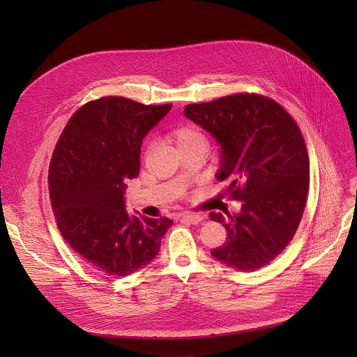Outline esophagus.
I'll use <instances>...</instances> for the list:
<instances>
[{"mask_svg":"<svg viewBox=\"0 0 357 357\" xmlns=\"http://www.w3.org/2000/svg\"><path fill=\"white\" fill-rule=\"evenodd\" d=\"M181 220L192 223V225H199L203 220V216L199 213H186V215L181 216Z\"/></svg>","mask_w":357,"mask_h":357,"instance_id":"obj_1","label":"esophagus"}]
</instances>
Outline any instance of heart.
Wrapping results in <instances>:
<instances>
[{"label":"heart","mask_w":357,"mask_h":357,"mask_svg":"<svg viewBox=\"0 0 357 357\" xmlns=\"http://www.w3.org/2000/svg\"><path fill=\"white\" fill-rule=\"evenodd\" d=\"M172 138H174L175 144L178 145V148L192 144V142H196V141H205L203 139V135L196 128L188 127V126L176 128L172 134Z\"/></svg>","instance_id":"b5f03b06"}]
</instances>
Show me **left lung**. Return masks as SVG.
I'll list each match as a JSON object with an SVG mask.
<instances>
[{"instance_id": "obj_1", "label": "left lung", "mask_w": 357, "mask_h": 357, "mask_svg": "<svg viewBox=\"0 0 357 357\" xmlns=\"http://www.w3.org/2000/svg\"><path fill=\"white\" fill-rule=\"evenodd\" d=\"M183 114L220 145L216 179L241 202L238 213H209L227 231L212 256L238 271L267 266L292 240L310 189V158L296 123L274 100L248 93L189 105Z\"/></svg>"}]
</instances>
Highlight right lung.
Here are the masks:
<instances>
[{"instance_id":"right-lung-1","label":"right lung","mask_w":357,"mask_h":357,"mask_svg":"<svg viewBox=\"0 0 357 357\" xmlns=\"http://www.w3.org/2000/svg\"><path fill=\"white\" fill-rule=\"evenodd\" d=\"M172 105L145 106L103 97L80 107L65 127L49 167L58 229L79 256L109 275H130L157 257L174 225L126 211V182L139 172L144 137Z\"/></svg>"}]
</instances>
